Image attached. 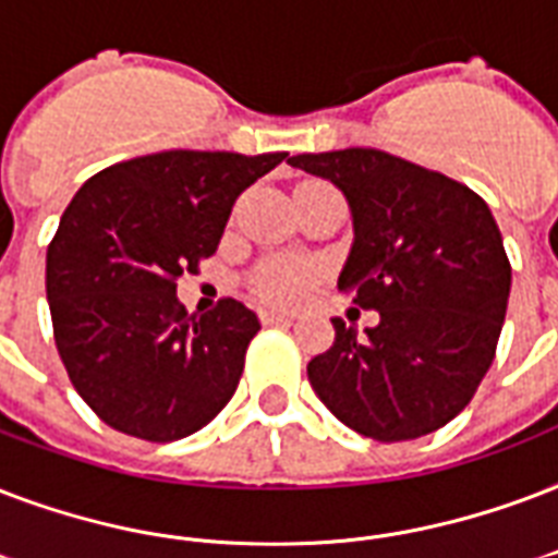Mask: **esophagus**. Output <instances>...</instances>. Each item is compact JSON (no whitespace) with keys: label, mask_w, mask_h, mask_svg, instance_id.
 Instances as JSON below:
<instances>
[{"label":"esophagus","mask_w":558,"mask_h":558,"mask_svg":"<svg viewBox=\"0 0 558 558\" xmlns=\"http://www.w3.org/2000/svg\"><path fill=\"white\" fill-rule=\"evenodd\" d=\"M258 317L265 326H288L291 323V314H284V311H276V308H262L258 311Z\"/></svg>","instance_id":"obj_1"}]
</instances>
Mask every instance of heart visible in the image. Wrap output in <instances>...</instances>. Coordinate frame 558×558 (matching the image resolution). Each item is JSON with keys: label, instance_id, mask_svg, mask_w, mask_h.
<instances>
[{"label": "heart", "instance_id": "obj_1", "mask_svg": "<svg viewBox=\"0 0 558 558\" xmlns=\"http://www.w3.org/2000/svg\"><path fill=\"white\" fill-rule=\"evenodd\" d=\"M323 267L314 258L302 256H274L258 262L250 274V291L258 302L267 305H296L314 291Z\"/></svg>", "mask_w": 558, "mask_h": 558}]
</instances>
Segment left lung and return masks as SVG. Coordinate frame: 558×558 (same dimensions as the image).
<instances>
[{
    "instance_id": "left-lung-1",
    "label": "left lung",
    "mask_w": 558,
    "mask_h": 558,
    "mask_svg": "<svg viewBox=\"0 0 558 558\" xmlns=\"http://www.w3.org/2000/svg\"><path fill=\"white\" fill-rule=\"evenodd\" d=\"M288 162L347 194L355 244L338 288L381 314L366 338L331 319L335 343L311 357V387L369 439L434 434L474 399L507 317L512 267L489 206L469 185L378 148Z\"/></svg>"
}]
</instances>
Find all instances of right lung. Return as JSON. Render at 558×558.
I'll return each instance as SVG.
<instances>
[{"label": "right lung", "mask_w": 558, "mask_h": 558, "mask_svg": "<svg viewBox=\"0 0 558 558\" xmlns=\"http://www.w3.org/2000/svg\"><path fill=\"white\" fill-rule=\"evenodd\" d=\"M288 154L162 150L89 177L46 253V293L60 361L101 422L174 442L232 399L256 311L223 296L189 314L177 279L220 244L244 189Z\"/></svg>", "instance_id": "obj_1"}]
</instances>
